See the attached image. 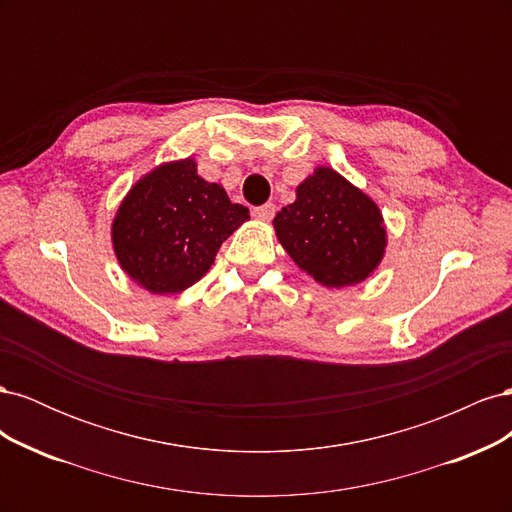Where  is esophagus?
Returning <instances> with one entry per match:
<instances>
[{
	"label": "esophagus",
	"instance_id": "esophagus-1",
	"mask_svg": "<svg viewBox=\"0 0 512 512\" xmlns=\"http://www.w3.org/2000/svg\"><path fill=\"white\" fill-rule=\"evenodd\" d=\"M252 213H254V218H256V220L269 222V220H273V215H275V205H271V203H267V205H260V207H256Z\"/></svg>",
	"mask_w": 512,
	"mask_h": 512
}]
</instances>
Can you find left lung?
Masks as SVG:
<instances>
[{"label": "left lung", "instance_id": "left-lung-1", "mask_svg": "<svg viewBox=\"0 0 512 512\" xmlns=\"http://www.w3.org/2000/svg\"><path fill=\"white\" fill-rule=\"evenodd\" d=\"M277 239L297 265L324 286L356 284L378 267L386 232L374 200L333 168L305 179L297 200L273 220Z\"/></svg>", "mask_w": 512, "mask_h": 512}]
</instances>
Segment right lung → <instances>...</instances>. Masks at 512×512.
I'll use <instances>...</instances> for the list:
<instances>
[{"label": "right lung", "instance_id": "obj_1", "mask_svg": "<svg viewBox=\"0 0 512 512\" xmlns=\"http://www.w3.org/2000/svg\"><path fill=\"white\" fill-rule=\"evenodd\" d=\"M250 218L218 183L196 175V164H164L138 181L117 211L113 245L136 284L149 292H181L196 284L220 245Z\"/></svg>", "mask_w": 512, "mask_h": 512}]
</instances>
